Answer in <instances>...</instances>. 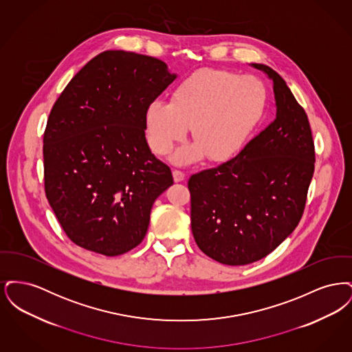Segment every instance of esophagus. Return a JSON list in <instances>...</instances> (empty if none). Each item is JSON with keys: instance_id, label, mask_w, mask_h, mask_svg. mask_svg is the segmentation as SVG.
<instances>
[{"instance_id": "1", "label": "esophagus", "mask_w": 352, "mask_h": 352, "mask_svg": "<svg viewBox=\"0 0 352 352\" xmlns=\"http://www.w3.org/2000/svg\"><path fill=\"white\" fill-rule=\"evenodd\" d=\"M173 178H174V182H182V181H184L186 175H184V173L179 171V170H174L173 171Z\"/></svg>"}]
</instances>
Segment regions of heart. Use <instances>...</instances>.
<instances>
[{
	"label": "heart",
	"instance_id": "b5f03b06",
	"mask_svg": "<svg viewBox=\"0 0 352 352\" xmlns=\"http://www.w3.org/2000/svg\"><path fill=\"white\" fill-rule=\"evenodd\" d=\"M267 102L263 83L223 69H203L179 84L170 104L154 100L145 112L151 151L166 155L184 141L188 128L194 144L171 157L178 166L195 164L206 155L221 162L243 146L260 121Z\"/></svg>",
	"mask_w": 352,
	"mask_h": 352
}]
</instances>
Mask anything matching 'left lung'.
Wrapping results in <instances>:
<instances>
[{
	"instance_id": "1",
	"label": "left lung",
	"mask_w": 352,
	"mask_h": 352,
	"mask_svg": "<svg viewBox=\"0 0 352 352\" xmlns=\"http://www.w3.org/2000/svg\"><path fill=\"white\" fill-rule=\"evenodd\" d=\"M250 66L272 82L274 120L231 161L188 179L198 247L232 267L261 260L296 230L316 162L309 120L290 88L269 66Z\"/></svg>"
}]
</instances>
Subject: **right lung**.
Instances as JSON below:
<instances>
[{"instance_id": "add662e5", "label": "right lung", "mask_w": 352, "mask_h": 352, "mask_svg": "<svg viewBox=\"0 0 352 352\" xmlns=\"http://www.w3.org/2000/svg\"><path fill=\"white\" fill-rule=\"evenodd\" d=\"M177 76L148 55L104 51L54 104L43 135L45 190L76 245L112 257L144 240L153 203L174 184L151 154L145 112Z\"/></svg>"}]
</instances>
